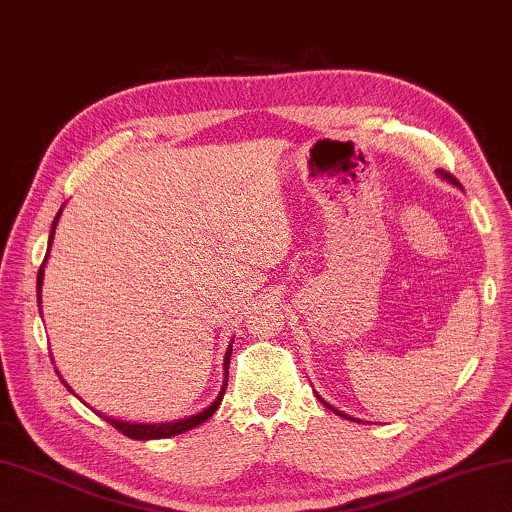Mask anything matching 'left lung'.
Returning <instances> with one entry per match:
<instances>
[{"mask_svg": "<svg viewBox=\"0 0 512 512\" xmlns=\"http://www.w3.org/2000/svg\"><path fill=\"white\" fill-rule=\"evenodd\" d=\"M443 176H445V179H450V181H454V176H452V174H448V172H443ZM454 183H457V181H454ZM322 403H324V401H322ZM324 405H327V403H324ZM327 407H329V410H331V412H336L338 416H342V418H349L347 414H342V412H338V410H336V407H331V405H327ZM349 421H353V418H349Z\"/></svg>", "mask_w": 512, "mask_h": 512, "instance_id": "1", "label": "left lung"}]
</instances>
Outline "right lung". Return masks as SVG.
I'll list each match as a JSON object with an SVG mask.
<instances>
[{
    "label": "right lung",
    "instance_id": "right-lung-1",
    "mask_svg": "<svg viewBox=\"0 0 512 512\" xmlns=\"http://www.w3.org/2000/svg\"><path fill=\"white\" fill-rule=\"evenodd\" d=\"M62 212V210H60ZM60 212H58V217L53 219V228H51V237H49V246H51V241H53V232H55V226H58V219H60ZM49 257V255H46ZM46 257H44V262H46ZM44 262H42V266H40V271H37V302H40V291H42V277H44ZM230 351H232V347H228V351H226V376H228V365H230ZM226 385H228V378H226V383H224V387H221V392H219V396L215 398V403H212L210 407H206V410L203 412H199V414H194V416H190V418H181V421H174V423H159V425H150V423H123V421H116V418H107V423L111 425V427H116V430L120 432V434H125V436H129V439H136V441H150V439H167V436H176V434H183V432H188V430H192V427H197V425H201L203 421H208V418L217 412V407L221 405V398H224V394H226ZM98 416H102V414H98ZM105 418V416H102Z\"/></svg>",
    "mask_w": 512,
    "mask_h": 512
}]
</instances>
